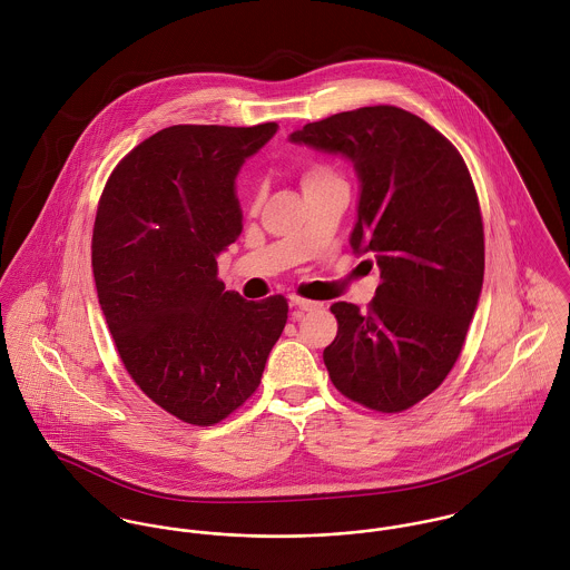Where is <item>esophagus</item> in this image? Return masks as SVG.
Masks as SVG:
<instances>
[{
  "label": "esophagus",
  "mask_w": 570,
  "mask_h": 570,
  "mask_svg": "<svg viewBox=\"0 0 570 570\" xmlns=\"http://www.w3.org/2000/svg\"><path fill=\"white\" fill-rule=\"evenodd\" d=\"M318 307H321V303H316V301H307V298H298V296L292 298V309L296 316H301L305 312H314Z\"/></svg>",
  "instance_id": "esophagus-1"
}]
</instances>
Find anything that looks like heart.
I'll return each mask as SVG.
<instances>
[{"mask_svg":"<svg viewBox=\"0 0 570 570\" xmlns=\"http://www.w3.org/2000/svg\"><path fill=\"white\" fill-rule=\"evenodd\" d=\"M333 177H335V173H333L328 166H323V164H309V166L303 170L301 181H303V188H307V186H312V184L326 181V179H333Z\"/></svg>","mask_w":570,"mask_h":570,"instance_id":"b5f03b06","label":"heart"}]
</instances>
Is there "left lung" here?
<instances>
[{"label": "left lung", "mask_w": 570, "mask_h": 570, "mask_svg": "<svg viewBox=\"0 0 570 570\" xmlns=\"http://www.w3.org/2000/svg\"><path fill=\"white\" fill-rule=\"evenodd\" d=\"M289 140L353 164L351 247L373 254L382 278L368 312L331 305L328 377L362 406L402 412L448 377L479 307L485 237L470 170L445 136L393 105L328 116Z\"/></svg>", "instance_id": "1"}]
</instances>
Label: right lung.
Returning a JSON list of instances; mask_svg holds the SVG:
<instances>
[{
    "label": "right lung",
    "instance_id": "add662e5",
    "mask_svg": "<svg viewBox=\"0 0 570 570\" xmlns=\"http://www.w3.org/2000/svg\"><path fill=\"white\" fill-rule=\"evenodd\" d=\"M276 129L166 127L98 202L91 267L118 355L151 402L193 425L219 423L258 389L287 323V298L247 303L217 278L244 230L237 175Z\"/></svg>",
    "mask_w": 570,
    "mask_h": 570
}]
</instances>
